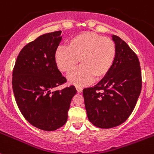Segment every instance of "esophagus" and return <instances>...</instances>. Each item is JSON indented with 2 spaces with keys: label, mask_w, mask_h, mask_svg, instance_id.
Masks as SVG:
<instances>
[{
  "label": "esophagus",
  "mask_w": 154,
  "mask_h": 154,
  "mask_svg": "<svg viewBox=\"0 0 154 154\" xmlns=\"http://www.w3.org/2000/svg\"><path fill=\"white\" fill-rule=\"evenodd\" d=\"M76 89H77V92H79V93H81V92H83V89H82L81 87H79V86H76Z\"/></svg>",
  "instance_id": "obj_1"
}]
</instances>
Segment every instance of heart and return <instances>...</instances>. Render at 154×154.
Wrapping results in <instances>:
<instances>
[{
  "mask_svg": "<svg viewBox=\"0 0 154 154\" xmlns=\"http://www.w3.org/2000/svg\"><path fill=\"white\" fill-rule=\"evenodd\" d=\"M66 48L59 47L54 55L58 68L70 73L68 80L71 84L85 86L92 80L99 81L108 74L116 57L115 43L108 37L91 31L80 33L66 43Z\"/></svg>",
  "mask_w": 154,
  "mask_h": 154,
  "instance_id": "obj_1",
  "label": "heart"
}]
</instances>
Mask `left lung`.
Returning a JSON list of instances; mask_svg holds the SVG:
<instances>
[{"mask_svg":"<svg viewBox=\"0 0 154 154\" xmlns=\"http://www.w3.org/2000/svg\"><path fill=\"white\" fill-rule=\"evenodd\" d=\"M112 39L117 52L110 72L98 84L83 90L88 119L101 129L117 126L129 118L142 86L137 55L118 36Z\"/></svg>","mask_w":154,"mask_h":154,"instance_id":"left-lung-1","label":"left lung"}]
</instances>
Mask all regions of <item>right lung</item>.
Masks as SVG:
<instances>
[{
  "label": "right lung",
  "instance_id": "1",
  "mask_svg": "<svg viewBox=\"0 0 154 154\" xmlns=\"http://www.w3.org/2000/svg\"><path fill=\"white\" fill-rule=\"evenodd\" d=\"M62 31L47 33L25 45L13 71L12 85L16 104L25 120L40 129L54 131L68 120L74 86L54 91L66 83L55 62Z\"/></svg>",
  "mask_w": 154,
  "mask_h": 154
}]
</instances>
